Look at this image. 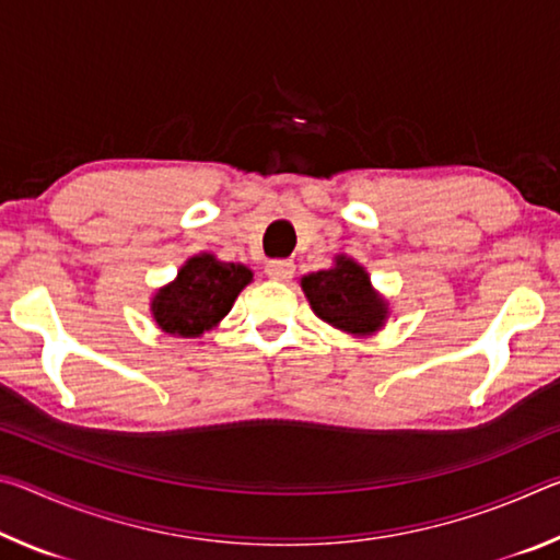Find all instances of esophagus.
<instances>
[{
    "instance_id": "esophagus-1",
    "label": "esophagus",
    "mask_w": 560,
    "mask_h": 560,
    "mask_svg": "<svg viewBox=\"0 0 560 560\" xmlns=\"http://www.w3.org/2000/svg\"><path fill=\"white\" fill-rule=\"evenodd\" d=\"M267 277L273 281H289L293 277V264L287 259H277L267 264Z\"/></svg>"
}]
</instances>
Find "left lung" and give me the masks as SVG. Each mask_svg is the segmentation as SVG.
<instances>
[{
  "label": "left lung",
  "instance_id": "1",
  "mask_svg": "<svg viewBox=\"0 0 560 560\" xmlns=\"http://www.w3.org/2000/svg\"><path fill=\"white\" fill-rule=\"evenodd\" d=\"M301 289L314 314L350 336H373L385 326L387 301L373 289L368 271L346 254L336 267L301 279Z\"/></svg>",
  "mask_w": 560,
  "mask_h": 560
}]
</instances>
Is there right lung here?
<instances>
[{
    "mask_svg": "<svg viewBox=\"0 0 560 560\" xmlns=\"http://www.w3.org/2000/svg\"><path fill=\"white\" fill-rule=\"evenodd\" d=\"M249 281L252 271L244 264L220 261L207 252L197 254L183 264L175 281L155 293L150 311L165 334L197 338L230 314Z\"/></svg>",
    "mask_w": 560,
    "mask_h": 560,
    "instance_id": "1",
    "label": "right lung"
}]
</instances>
